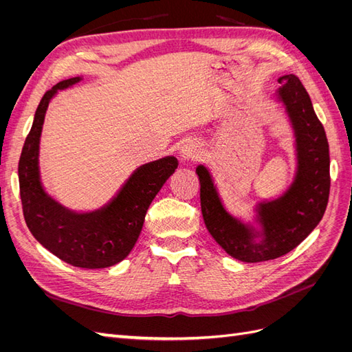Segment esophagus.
<instances>
[{
    "label": "esophagus",
    "instance_id": "obj_1",
    "mask_svg": "<svg viewBox=\"0 0 352 352\" xmlns=\"http://www.w3.org/2000/svg\"><path fill=\"white\" fill-rule=\"evenodd\" d=\"M199 157V146L197 142L194 141H189L185 145H182L180 148V160L182 162H195Z\"/></svg>",
    "mask_w": 352,
    "mask_h": 352
}]
</instances>
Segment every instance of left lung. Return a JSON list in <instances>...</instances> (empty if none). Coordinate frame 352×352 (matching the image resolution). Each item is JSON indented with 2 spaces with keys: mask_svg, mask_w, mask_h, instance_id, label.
<instances>
[{
  "mask_svg": "<svg viewBox=\"0 0 352 352\" xmlns=\"http://www.w3.org/2000/svg\"><path fill=\"white\" fill-rule=\"evenodd\" d=\"M274 101L294 132L295 175L282 195L255 204L252 221L232 216L210 170L199 164L201 211L210 235L230 257L243 263L274 260L298 247L320 223L329 199L330 158L324 127L295 74L279 78Z\"/></svg>",
  "mask_w": 352,
  "mask_h": 352,
  "instance_id": "obj_1",
  "label": "left lung"
}]
</instances>
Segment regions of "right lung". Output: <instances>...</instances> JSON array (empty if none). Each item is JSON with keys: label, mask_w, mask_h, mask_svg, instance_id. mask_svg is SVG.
<instances>
[{"label": "right lung", "mask_w": 352, "mask_h": 352, "mask_svg": "<svg viewBox=\"0 0 352 352\" xmlns=\"http://www.w3.org/2000/svg\"><path fill=\"white\" fill-rule=\"evenodd\" d=\"M80 80H63L42 97L19 162L20 198L26 225L42 247L74 267L105 269L124 260L135 247L146 210L175 173L177 160L167 155L140 166L97 210L74 211L60 204L41 182V133L51 100Z\"/></svg>", "instance_id": "add662e5"}]
</instances>
